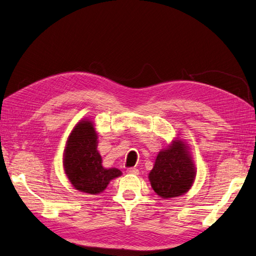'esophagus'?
Wrapping results in <instances>:
<instances>
[{
    "instance_id": "esophagus-1",
    "label": "esophagus",
    "mask_w": 256,
    "mask_h": 256,
    "mask_svg": "<svg viewBox=\"0 0 256 256\" xmlns=\"http://www.w3.org/2000/svg\"><path fill=\"white\" fill-rule=\"evenodd\" d=\"M128 174H132V175H138V170L134 168H130L127 170Z\"/></svg>"
}]
</instances>
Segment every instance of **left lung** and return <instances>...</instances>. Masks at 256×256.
Masks as SVG:
<instances>
[{
	"label": "left lung",
	"instance_id": "obj_1",
	"mask_svg": "<svg viewBox=\"0 0 256 256\" xmlns=\"http://www.w3.org/2000/svg\"><path fill=\"white\" fill-rule=\"evenodd\" d=\"M196 176V168L190 147L177 136L166 148L158 152L148 180L157 196L166 200L186 194L191 189Z\"/></svg>",
	"mask_w": 256,
	"mask_h": 256
}]
</instances>
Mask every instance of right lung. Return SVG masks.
Returning a JSON list of instances; mask_svg holds the SVG:
<instances>
[{
  "instance_id": "obj_1",
  "label": "right lung",
  "mask_w": 256,
  "mask_h": 256,
  "mask_svg": "<svg viewBox=\"0 0 256 256\" xmlns=\"http://www.w3.org/2000/svg\"><path fill=\"white\" fill-rule=\"evenodd\" d=\"M98 134L95 124L88 118L79 120L69 134L63 154L64 172L76 190L99 194L111 180L122 176L116 168L102 166L98 152Z\"/></svg>"
}]
</instances>
